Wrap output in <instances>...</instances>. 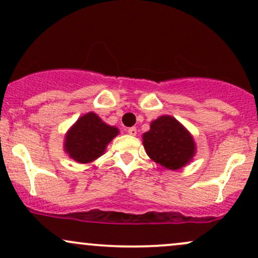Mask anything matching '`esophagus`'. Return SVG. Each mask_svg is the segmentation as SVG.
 <instances>
[{"mask_svg":"<svg viewBox=\"0 0 258 258\" xmlns=\"http://www.w3.org/2000/svg\"><path fill=\"white\" fill-rule=\"evenodd\" d=\"M127 132H128V135L136 136L137 135V128H136V127H130V128L127 130Z\"/></svg>","mask_w":258,"mask_h":258,"instance_id":"obj_1","label":"esophagus"}]
</instances>
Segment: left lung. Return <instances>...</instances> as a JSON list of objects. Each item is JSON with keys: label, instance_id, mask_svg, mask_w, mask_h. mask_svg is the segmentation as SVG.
Returning a JSON list of instances; mask_svg holds the SVG:
<instances>
[{"label": "left lung", "instance_id": "obj_1", "mask_svg": "<svg viewBox=\"0 0 258 258\" xmlns=\"http://www.w3.org/2000/svg\"><path fill=\"white\" fill-rule=\"evenodd\" d=\"M143 144L148 156L168 170L183 167L195 153L190 133L167 115L153 121L149 131L143 135Z\"/></svg>", "mask_w": 258, "mask_h": 258}]
</instances>
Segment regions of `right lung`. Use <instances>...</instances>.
Wrapping results in <instances>:
<instances>
[{
	"mask_svg": "<svg viewBox=\"0 0 258 258\" xmlns=\"http://www.w3.org/2000/svg\"><path fill=\"white\" fill-rule=\"evenodd\" d=\"M117 133L116 127L106 125L94 112H88L69 130L65 150L75 161L87 164L104 153L105 147Z\"/></svg>",
	"mask_w": 258,
	"mask_h": 258,
	"instance_id": "1",
	"label": "right lung"
}]
</instances>
